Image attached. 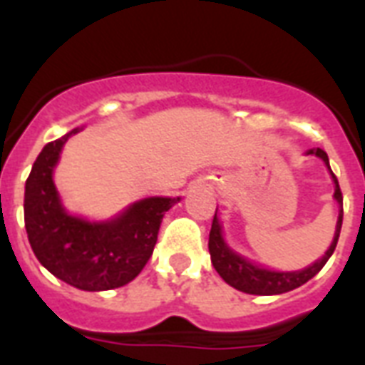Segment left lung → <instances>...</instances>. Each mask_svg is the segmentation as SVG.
Segmentation results:
<instances>
[{
  "label": "left lung",
  "instance_id": "left-lung-1",
  "mask_svg": "<svg viewBox=\"0 0 365 365\" xmlns=\"http://www.w3.org/2000/svg\"><path fill=\"white\" fill-rule=\"evenodd\" d=\"M305 155H314L318 159L324 160V165L328 166L329 176L334 180V199L337 200L339 205V216H337V223H335V233L334 240L329 244V248L326 250V254L317 259L314 263H311L305 269H299V271H277V269H269L265 265H259L255 261L244 257L242 254L235 252L231 246L227 244L225 237H223V225L217 217V208L216 214H214V222H212L210 229V239H208V250H210V259L214 269L217 271V274L229 284L233 286L235 289L244 292V294L252 295H278L286 294V292H292V289L299 288L305 282H309L314 274H318V271L326 265V261L331 257L335 246H337V240H339L341 225H343V195H341L339 182L337 178L329 168V159L326 151L320 148L309 149Z\"/></svg>",
  "mask_w": 365,
  "mask_h": 365
}]
</instances>
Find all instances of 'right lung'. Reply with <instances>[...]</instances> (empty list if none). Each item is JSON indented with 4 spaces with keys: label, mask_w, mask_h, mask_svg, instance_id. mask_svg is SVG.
I'll return each mask as SVG.
<instances>
[{
    "label": "right lung",
    "mask_w": 365,
    "mask_h": 365,
    "mask_svg": "<svg viewBox=\"0 0 365 365\" xmlns=\"http://www.w3.org/2000/svg\"><path fill=\"white\" fill-rule=\"evenodd\" d=\"M73 128L47 143L26 180L24 223L34 254L62 282L85 292L121 288L142 272L153 254L165 212L180 197H145L110 220H87L66 210L54 168Z\"/></svg>",
    "instance_id": "right-lung-1"
}]
</instances>
